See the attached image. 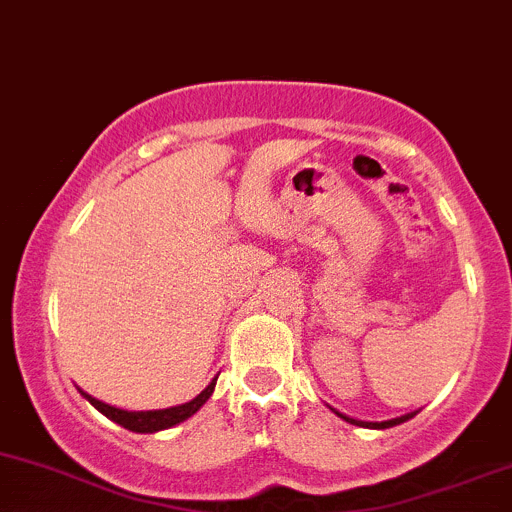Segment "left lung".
<instances>
[{"label":"left lung","instance_id":"left-lung-1","mask_svg":"<svg viewBox=\"0 0 512 512\" xmlns=\"http://www.w3.org/2000/svg\"><path fill=\"white\" fill-rule=\"evenodd\" d=\"M337 415L342 417V420L351 422V425H359V427H376V430H386V427L400 425V422H405V420H410V417H415V412H408V415H403V417H395V420H386V422H361V420H351V417L342 415V412H337Z\"/></svg>","mask_w":512,"mask_h":512}]
</instances>
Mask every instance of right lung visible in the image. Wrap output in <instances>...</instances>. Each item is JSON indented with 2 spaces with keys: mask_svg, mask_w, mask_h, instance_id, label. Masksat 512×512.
I'll use <instances>...</instances> for the list:
<instances>
[{
  "mask_svg": "<svg viewBox=\"0 0 512 512\" xmlns=\"http://www.w3.org/2000/svg\"><path fill=\"white\" fill-rule=\"evenodd\" d=\"M214 383H217V378L202 390L200 395H197L195 400H190V403L185 405H175V408H166V410H146V412H129V410H119V408H112V405L102 403V400L92 398V395L82 393L87 400H90L92 405H95L97 410L102 412V415H107L109 420H114L117 425L126 427V430L131 432H158V430H168V427L178 425V422L188 420L190 415H195L197 410L202 408V405L207 403V398L212 395L214 390Z\"/></svg>",
  "mask_w": 512,
  "mask_h": 512,
  "instance_id": "right-lung-1",
  "label": "right lung"
}]
</instances>
